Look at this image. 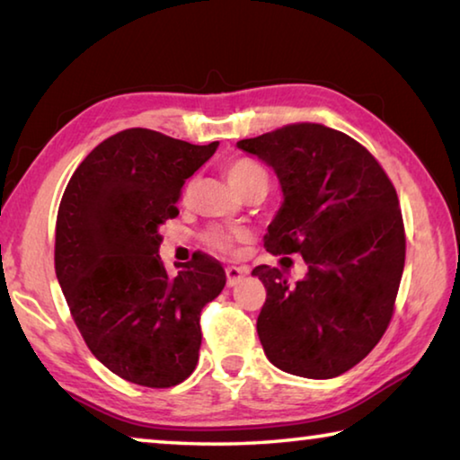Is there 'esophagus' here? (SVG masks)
I'll use <instances>...</instances> for the list:
<instances>
[{"mask_svg":"<svg viewBox=\"0 0 460 460\" xmlns=\"http://www.w3.org/2000/svg\"><path fill=\"white\" fill-rule=\"evenodd\" d=\"M245 274H247V268H237V266L225 268V276H227V286H235Z\"/></svg>","mask_w":460,"mask_h":460,"instance_id":"1","label":"esophagus"}]
</instances>
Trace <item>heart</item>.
<instances>
[{
	"label": "heart",
	"mask_w": 460,
	"mask_h": 460,
	"mask_svg": "<svg viewBox=\"0 0 460 460\" xmlns=\"http://www.w3.org/2000/svg\"><path fill=\"white\" fill-rule=\"evenodd\" d=\"M225 172H227L231 184L235 186L241 194H243L252 184L260 181H268L266 170H263L258 162L249 158H237L229 162L227 168H225ZM189 189L190 184L186 186V192H189ZM245 237H247L245 231L229 229V227H223V225H213V227H208L205 233H202V241H205V245L211 247L213 252H221V253H233L235 252L237 243H241Z\"/></svg>",
	"instance_id": "b5f03b06"
}]
</instances>
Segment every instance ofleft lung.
Wrapping results in <instances>:
<instances>
[{"mask_svg":"<svg viewBox=\"0 0 460 460\" xmlns=\"http://www.w3.org/2000/svg\"><path fill=\"white\" fill-rule=\"evenodd\" d=\"M276 170L284 202L263 247L300 253L308 274L258 266L266 286L258 334L278 369L331 379L371 353L394 316L406 231L392 181L367 147L318 123L237 142Z\"/></svg>","mask_w":460,"mask_h":460,"instance_id":"8db88e82","label":"left lung"}]
</instances>
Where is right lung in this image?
Segmentation results:
<instances>
[{"label": "right lung", "mask_w": 460, "mask_h": 460, "mask_svg": "<svg viewBox=\"0 0 460 460\" xmlns=\"http://www.w3.org/2000/svg\"><path fill=\"white\" fill-rule=\"evenodd\" d=\"M217 146L123 129L81 162L62 194L54 241L62 294L91 353L131 384L172 387L197 367L200 313L227 278L202 252L170 276L158 229Z\"/></svg>", "instance_id": "1"}]
</instances>
